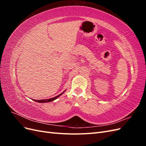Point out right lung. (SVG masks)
Instances as JSON below:
<instances>
[{
	"instance_id": "obj_1",
	"label": "right lung",
	"mask_w": 146,
	"mask_h": 146,
	"mask_svg": "<svg viewBox=\"0 0 146 146\" xmlns=\"http://www.w3.org/2000/svg\"><path fill=\"white\" fill-rule=\"evenodd\" d=\"M65 91H66V90L62 92V93L60 94L59 95L54 97V98H52L48 99H42V100H35V99H33V100H34V101H35V102H39V103H47V102H50L54 101V100H56L58 98H59V97H60V96L62 95Z\"/></svg>"
}]
</instances>
